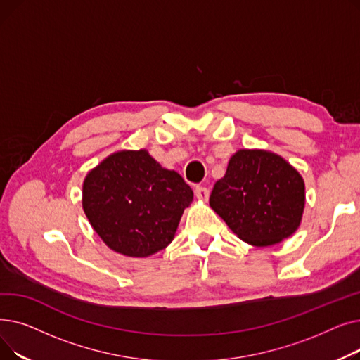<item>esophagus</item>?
Segmentation results:
<instances>
[{"label": "esophagus", "instance_id": "1", "mask_svg": "<svg viewBox=\"0 0 360 360\" xmlns=\"http://www.w3.org/2000/svg\"><path fill=\"white\" fill-rule=\"evenodd\" d=\"M209 195H210V191L207 190L205 186H197L195 188V197L201 201H207L209 200Z\"/></svg>", "mask_w": 360, "mask_h": 360}]
</instances>
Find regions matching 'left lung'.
Listing matches in <instances>:
<instances>
[{
  "label": "left lung",
  "mask_w": 360,
  "mask_h": 360,
  "mask_svg": "<svg viewBox=\"0 0 360 360\" xmlns=\"http://www.w3.org/2000/svg\"><path fill=\"white\" fill-rule=\"evenodd\" d=\"M210 207L239 239L270 247L297 231L305 209V182L273 151L240 148L214 184Z\"/></svg>",
  "instance_id": "obj_1"
}]
</instances>
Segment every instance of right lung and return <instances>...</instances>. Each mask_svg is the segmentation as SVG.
<instances>
[{
  "label": "right lung",
  "instance_id": "right-lung-1",
  "mask_svg": "<svg viewBox=\"0 0 360 360\" xmlns=\"http://www.w3.org/2000/svg\"><path fill=\"white\" fill-rule=\"evenodd\" d=\"M194 193L144 148L120 150L89 170L83 210L101 239L118 254L153 255L174 240Z\"/></svg>",
  "mask_w": 360,
  "mask_h": 360
}]
</instances>
